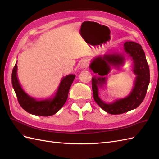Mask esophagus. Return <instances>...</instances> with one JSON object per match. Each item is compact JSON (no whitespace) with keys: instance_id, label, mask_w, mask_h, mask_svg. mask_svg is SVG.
Wrapping results in <instances>:
<instances>
[{"instance_id":"1","label":"esophagus","mask_w":159,"mask_h":159,"mask_svg":"<svg viewBox=\"0 0 159 159\" xmlns=\"http://www.w3.org/2000/svg\"><path fill=\"white\" fill-rule=\"evenodd\" d=\"M87 66H88V62L87 61H83L82 63H81V67H82V68H85Z\"/></svg>"}]
</instances>
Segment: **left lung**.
<instances>
[{
    "label": "left lung",
    "instance_id": "obj_1",
    "mask_svg": "<svg viewBox=\"0 0 159 159\" xmlns=\"http://www.w3.org/2000/svg\"><path fill=\"white\" fill-rule=\"evenodd\" d=\"M124 48L126 53L134 60L133 71L137 77L131 93L124 99L107 104L98 97V85L106 82V80L104 76L108 74L110 65H122L124 57L121 55H105L104 57H97L90 64V68L93 71L102 76L97 79L92 78L93 99L103 110L110 114H120L136 108L144 100L150 82L149 67L142 46L135 42L127 41L124 43Z\"/></svg>",
    "mask_w": 159,
    "mask_h": 159
}]
</instances>
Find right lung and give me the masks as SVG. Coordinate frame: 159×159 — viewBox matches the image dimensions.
Listing matches in <instances>:
<instances>
[{"instance_id": "obj_1", "label": "right lung", "mask_w": 159, "mask_h": 159, "mask_svg": "<svg viewBox=\"0 0 159 159\" xmlns=\"http://www.w3.org/2000/svg\"><path fill=\"white\" fill-rule=\"evenodd\" d=\"M16 63L12 72V85L20 106L25 111L34 115L49 116L57 112L62 108L67 99L68 93L74 80L75 75H69L63 78L53 99L37 101L29 96L21 88L16 77Z\"/></svg>"}]
</instances>
